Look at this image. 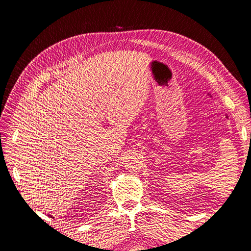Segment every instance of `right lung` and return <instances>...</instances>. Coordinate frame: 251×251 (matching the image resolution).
Here are the masks:
<instances>
[{
  "instance_id": "1",
  "label": "right lung",
  "mask_w": 251,
  "mask_h": 251,
  "mask_svg": "<svg viewBox=\"0 0 251 251\" xmlns=\"http://www.w3.org/2000/svg\"><path fill=\"white\" fill-rule=\"evenodd\" d=\"M51 217H52V216H51Z\"/></svg>"
}]
</instances>
